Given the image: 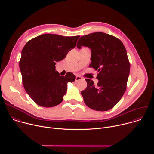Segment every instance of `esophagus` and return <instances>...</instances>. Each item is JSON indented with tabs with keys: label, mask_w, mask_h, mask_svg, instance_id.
<instances>
[{
	"label": "esophagus",
	"mask_w": 154,
	"mask_h": 154,
	"mask_svg": "<svg viewBox=\"0 0 154 154\" xmlns=\"http://www.w3.org/2000/svg\"><path fill=\"white\" fill-rule=\"evenodd\" d=\"M82 79H83L82 77H80V76H79V75H77L76 77H75V81H76V82H78V81H79V80H82Z\"/></svg>",
	"instance_id": "34e87169"
}]
</instances>
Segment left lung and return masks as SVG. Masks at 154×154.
<instances>
[{"label":"left lung","instance_id":"1","mask_svg":"<svg viewBox=\"0 0 154 154\" xmlns=\"http://www.w3.org/2000/svg\"><path fill=\"white\" fill-rule=\"evenodd\" d=\"M88 47L91 51L90 68L97 71L99 82L95 85L85 79L86 88L81 91L85 103L97 111H107L113 108L124 94L130 65L126 49L118 38L102 32L82 36L77 47Z\"/></svg>","mask_w":154,"mask_h":154}]
</instances>
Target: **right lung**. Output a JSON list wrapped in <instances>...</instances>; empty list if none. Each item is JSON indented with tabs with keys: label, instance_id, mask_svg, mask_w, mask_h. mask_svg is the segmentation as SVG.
<instances>
[{
	"label": "right lung",
	"instance_id": "right-lung-1",
	"mask_svg": "<svg viewBox=\"0 0 154 154\" xmlns=\"http://www.w3.org/2000/svg\"><path fill=\"white\" fill-rule=\"evenodd\" d=\"M79 38L43 34L29 41L22 50L19 68L23 83L38 105L52 107L60 104L66 93L68 83L75 80L71 72L60 76L55 64L75 47Z\"/></svg>",
	"mask_w": 154,
	"mask_h": 154
}]
</instances>
